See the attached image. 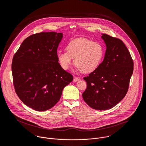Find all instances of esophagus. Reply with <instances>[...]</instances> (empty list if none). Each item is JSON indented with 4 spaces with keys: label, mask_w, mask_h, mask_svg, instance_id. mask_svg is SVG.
<instances>
[{
    "label": "esophagus",
    "mask_w": 146,
    "mask_h": 146,
    "mask_svg": "<svg viewBox=\"0 0 146 146\" xmlns=\"http://www.w3.org/2000/svg\"><path fill=\"white\" fill-rule=\"evenodd\" d=\"M80 80V78L79 77H74V78H73V81L74 82H77L78 81H79Z\"/></svg>",
    "instance_id": "esophagus-1"
}]
</instances>
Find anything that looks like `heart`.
<instances>
[{"label":"heart","instance_id":"obj_1","mask_svg":"<svg viewBox=\"0 0 146 146\" xmlns=\"http://www.w3.org/2000/svg\"><path fill=\"white\" fill-rule=\"evenodd\" d=\"M67 52L59 51L56 58L60 67L68 70L74 59V64L83 73L93 72L99 67L104 56V48L97 41L80 37L71 40Z\"/></svg>","mask_w":146,"mask_h":146}]
</instances>
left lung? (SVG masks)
<instances>
[{"mask_svg": "<svg viewBox=\"0 0 146 146\" xmlns=\"http://www.w3.org/2000/svg\"><path fill=\"white\" fill-rule=\"evenodd\" d=\"M106 45L99 67L84 77L87 87L82 98L91 108L106 110L114 107L126 95L133 71L129 51L119 38L102 34Z\"/></svg>", "mask_w": 146, "mask_h": 146, "instance_id": "8db88e82", "label": "left lung"}]
</instances>
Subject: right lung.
<instances>
[{"label": "right lung", "mask_w": 146, "mask_h": 146, "mask_svg": "<svg viewBox=\"0 0 146 146\" xmlns=\"http://www.w3.org/2000/svg\"><path fill=\"white\" fill-rule=\"evenodd\" d=\"M63 37L54 32L33 34L15 53L11 65L15 92L25 105L38 111L47 110L59 101L73 76L62 69L56 58Z\"/></svg>", "instance_id": "obj_1"}]
</instances>
